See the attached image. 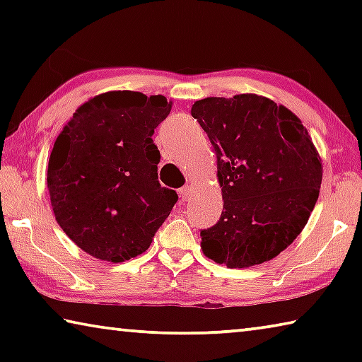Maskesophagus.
<instances>
[{
	"label": "esophagus",
	"mask_w": 362,
	"mask_h": 362,
	"mask_svg": "<svg viewBox=\"0 0 362 362\" xmlns=\"http://www.w3.org/2000/svg\"><path fill=\"white\" fill-rule=\"evenodd\" d=\"M189 193H192V187H188V185L182 187V188L179 189V194H180V198H182L183 201H187V199L189 198Z\"/></svg>",
	"instance_id": "obj_1"
}]
</instances>
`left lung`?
Instances as JSON below:
<instances>
[{
    "label": "left lung",
    "instance_id": "left-lung-1",
    "mask_svg": "<svg viewBox=\"0 0 362 362\" xmlns=\"http://www.w3.org/2000/svg\"><path fill=\"white\" fill-rule=\"evenodd\" d=\"M192 116L217 156L223 211L201 230L206 257L228 268L268 262L292 244L320 196V153L291 110L257 94L207 97Z\"/></svg>",
    "mask_w": 362,
    "mask_h": 362
}]
</instances>
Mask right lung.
<instances>
[{"label": "right lung", "mask_w": 362, "mask_h": 362, "mask_svg": "<svg viewBox=\"0 0 362 362\" xmlns=\"http://www.w3.org/2000/svg\"><path fill=\"white\" fill-rule=\"evenodd\" d=\"M170 108L164 95L110 90L83 103L56 139L47 166L54 216L95 259L145 252L179 199L158 180L151 139Z\"/></svg>", "instance_id": "add662e5"}]
</instances>
